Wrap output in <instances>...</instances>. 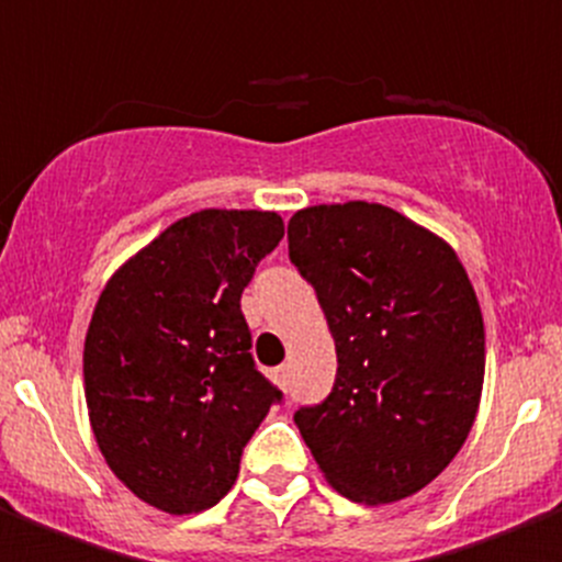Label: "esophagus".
I'll return each instance as SVG.
<instances>
[{
    "mask_svg": "<svg viewBox=\"0 0 562 562\" xmlns=\"http://www.w3.org/2000/svg\"><path fill=\"white\" fill-rule=\"evenodd\" d=\"M272 380H276V385H281V389H284V385H286V366H281V369L272 371Z\"/></svg>",
    "mask_w": 562,
    "mask_h": 562,
    "instance_id": "esophagus-1",
    "label": "esophagus"
}]
</instances>
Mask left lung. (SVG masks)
Instances as JSON below:
<instances>
[{"label": "left lung", "instance_id": "1", "mask_svg": "<svg viewBox=\"0 0 562 562\" xmlns=\"http://www.w3.org/2000/svg\"><path fill=\"white\" fill-rule=\"evenodd\" d=\"M335 337V389L295 411L321 473L357 504L428 486L473 428L484 321L453 247L374 202L315 205L286 227Z\"/></svg>", "mask_w": 562, "mask_h": 562}]
</instances>
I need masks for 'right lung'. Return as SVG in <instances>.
Instances as JSON below:
<instances>
[{
	"instance_id": "add662e5",
	"label": "right lung",
	"mask_w": 562,
	"mask_h": 562,
	"mask_svg": "<svg viewBox=\"0 0 562 562\" xmlns=\"http://www.w3.org/2000/svg\"><path fill=\"white\" fill-rule=\"evenodd\" d=\"M284 238L272 211L173 222L109 278L83 342L89 422L112 473L168 515L220 504L281 391L252 362L241 292Z\"/></svg>"
}]
</instances>
